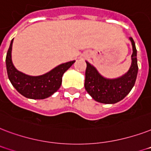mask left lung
<instances>
[{"mask_svg":"<svg viewBox=\"0 0 151 151\" xmlns=\"http://www.w3.org/2000/svg\"><path fill=\"white\" fill-rule=\"evenodd\" d=\"M132 65L127 73L117 79H106L89 62L86 63L85 89L95 101L104 104H114L125 98L135 85L138 74L137 50L132 38Z\"/></svg>","mask_w":151,"mask_h":151,"instance_id":"obj_1","label":"left lung"}]
</instances>
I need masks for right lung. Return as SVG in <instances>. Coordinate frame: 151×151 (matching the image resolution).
Wrapping results in <instances>:
<instances>
[{
  "instance_id": "right-lung-1",
  "label": "right lung",
  "mask_w": 151,
  "mask_h": 151,
  "mask_svg": "<svg viewBox=\"0 0 151 151\" xmlns=\"http://www.w3.org/2000/svg\"><path fill=\"white\" fill-rule=\"evenodd\" d=\"M13 39L7 52L6 68L9 79L16 91L31 99H44L53 94L60 87L64 73L75 63V60L61 64L42 76H31L16 69L12 60Z\"/></svg>"
}]
</instances>
